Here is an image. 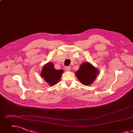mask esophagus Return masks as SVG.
<instances>
[{"instance_id":"1","label":"esophagus","mask_w":133,"mask_h":133,"mask_svg":"<svg viewBox=\"0 0 133 133\" xmlns=\"http://www.w3.org/2000/svg\"><path fill=\"white\" fill-rule=\"evenodd\" d=\"M65 70L67 71H70L71 70V67L70 66H66L65 67Z\"/></svg>"}]
</instances>
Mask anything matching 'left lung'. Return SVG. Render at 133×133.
Here are the masks:
<instances>
[{
  "label": "left lung",
  "mask_w": 133,
  "mask_h": 133,
  "mask_svg": "<svg viewBox=\"0 0 133 133\" xmlns=\"http://www.w3.org/2000/svg\"><path fill=\"white\" fill-rule=\"evenodd\" d=\"M99 71L89 62H84L80 65L76 75L80 82L84 85H90L94 82Z\"/></svg>",
  "instance_id": "1"
}]
</instances>
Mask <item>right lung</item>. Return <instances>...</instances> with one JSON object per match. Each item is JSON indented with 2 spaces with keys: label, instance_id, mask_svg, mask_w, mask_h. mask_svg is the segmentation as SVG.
<instances>
[{
  "label": "right lung",
  "instance_id": "obj_1",
  "mask_svg": "<svg viewBox=\"0 0 133 133\" xmlns=\"http://www.w3.org/2000/svg\"><path fill=\"white\" fill-rule=\"evenodd\" d=\"M63 72L62 70H55L53 63L49 62L43 67L41 76L50 86H53L59 82Z\"/></svg>",
  "mask_w": 133,
  "mask_h": 133
}]
</instances>
